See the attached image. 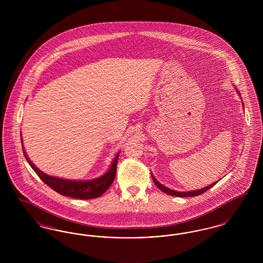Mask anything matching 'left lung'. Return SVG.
I'll return each mask as SVG.
<instances>
[{
	"label": "left lung",
	"mask_w": 263,
	"mask_h": 263,
	"mask_svg": "<svg viewBox=\"0 0 263 263\" xmlns=\"http://www.w3.org/2000/svg\"><path fill=\"white\" fill-rule=\"evenodd\" d=\"M235 90L238 92V96H240V93H239L238 88H235ZM242 106H243V102H242ZM152 178H153V180H154L155 184H156L158 187L160 188L162 191H163L164 193H166V194H168V195L176 196V197H192V196L200 195L202 193H204L205 191H207V190H209L210 188L213 187V186H214V185L219 181V180H217V181L213 182L212 184H210V185H208V186H205V187L201 188V189L192 190V191H185V192H183V191H176V190H173V189H170V188L163 186L162 183H160V182L155 178V176H154V175H152Z\"/></svg>",
	"instance_id": "obj_1"
}]
</instances>
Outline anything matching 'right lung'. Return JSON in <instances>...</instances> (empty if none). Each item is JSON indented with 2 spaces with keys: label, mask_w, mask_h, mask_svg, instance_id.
Masks as SVG:
<instances>
[{
  "label": "right lung",
  "mask_w": 263,
  "mask_h": 263,
  "mask_svg": "<svg viewBox=\"0 0 263 263\" xmlns=\"http://www.w3.org/2000/svg\"><path fill=\"white\" fill-rule=\"evenodd\" d=\"M23 150L26 161L44 183H46L49 187L61 195L77 199H92L100 197L110 187L116 175V165L119 157L118 152L113 159L110 167L104 175L88 180H71L44 174L29 160L25 153V148H23Z\"/></svg>",
  "instance_id": "obj_1"
}]
</instances>
